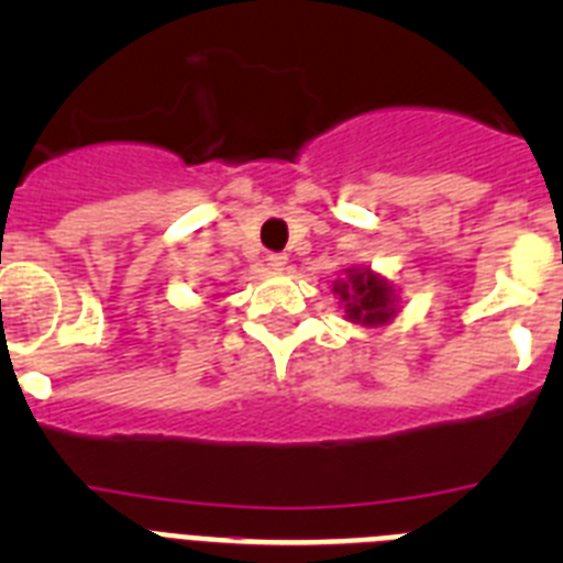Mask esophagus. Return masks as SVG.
Instances as JSON below:
<instances>
[{"mask_svg":"<svg viewBox=\"0 0 563 563\" xmlns=\"http://www.w3.org/2000/svg\"><path fill=\"white\" fill-rule=\"evenodd\" d=\"M267 265H271V271H285L287 256L285 253H267Z\"/></svg>","mask_w":563,"mask_h":563,"instance_id":"obj_1","label":"esophagus"}]
</instances>
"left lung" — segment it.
I'll list each match as a JSON object with an SVG mask.
<instances>
[{"label":"left lung","mask_w":563,"mask_h":563,"mask_svg":"<svg viewBox=\"0 0 563 563\" xmlns=\"http://www.w3.org/2000/svg\"><path fill=\"white\" fill-rule=\"evenodd\" d=\"M335 292L346 307V318L363 327L386 324L395 318V292L389 282L369 271V267H350L346 278H338Z\"/></svg>","instance_id":"obj_1"}]
</instances>
